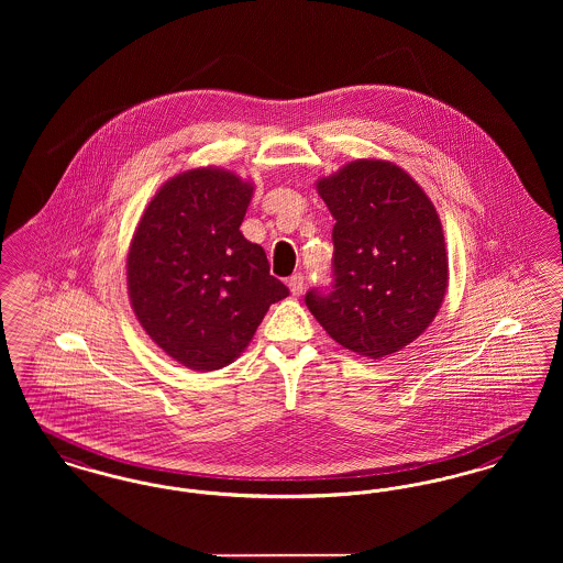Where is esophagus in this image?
Here are the masks:
<instances>
[{
    "instance_id": "34e87169",
    "label": "esophagus",
    "mask_w": 563,
    "mask_h": 563,
    "mask_svg": "<svg viewBox=\"0 0 563 563\" xmlns=\"http://www.w3.org/2000/svg\"><path fill=\"white\" fill-rule=\"evenodd\" d=\"M288 288L292 296L302 295V288H305V277L300 273H295L290 279H288Z\"/></svg>"
}]
</instances>
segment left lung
I'll return each mask as SVG.
<instances>
[{
  "instance_id": "left-lung-1",
  "label": "left lung",
  "mask_w": 563,
  "mask_h": 563,
  "mask_svg": "<svg viewBox=\"0 0 563 563\" xmlns=\"http://www.w3.org/2000/svg\"><path fill=\"white\" fill-rule=\"evenodd\" d=\"M334 222L332 292L305 302L345 350L382 360L432 324L449 284L443 224L402 167L357 158L318 179Z\"/></svg>"
}]
</instances>
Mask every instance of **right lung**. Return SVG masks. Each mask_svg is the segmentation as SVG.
I'll list each match as a JSON object with an SVG mask.
<instances>
[{
    "label": "right lung",
    "mask_w": 563,
    "mask_h": 563,
    "mask_svg": "<svg viewBox=\"0 0 563 563\" xmlns=\"http://www.w3.org/2000/svg\"><path fill=\"white\" fill-rule=\"evenodd\" d=\"M254 184L220 167L167 179L131 239L126 288L150 339L190 371H218L250 345L288 288L239 227Z\"/></svg>",
    "instance_id": "add662e5"
}]
</instances>
